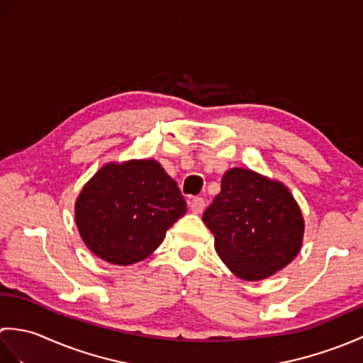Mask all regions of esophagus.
Segmentation results:
<instances>
[{"instance_id": "obj_1", "label": "esophagus", "mask_w": 363, "mask_h": 363, "mask_svg": "<svg viewBox=\"0 0 363 363\" xmlns=\"http://www.w3.org/2000/svg\"><path fill=\"white\" fill-rule=\"evenodd\" d=\"M189 204H190V211L194 212V213H203L204 207H206V201H204L203 198H199V196L191 198L190 201H189Z\"/></svg>"}]
</instances>
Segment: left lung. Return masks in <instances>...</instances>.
<instances>
[{"label":"left lung","instance_id":"obj_1","mask_svg":"<svg viewBox=\"0 0 363 363\" xmlns=\"http://www.w3.org/2000/svg\"><path fill=\"white\" fill-rule=\"evenodd\" d=\"M203 221L220 259L245 281L279 272L303 245V213L290 190L251 169L230 168L223 174L221 191Z\"/></svg>","mask_w":363,"mask_h":363}]
</instances>
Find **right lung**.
I'll return each mask as SVG.
<instances>
[{
	"label": "right lung",
	"mask_w": 363,
	"mask_h": 363,
	"mask_svg": "<svg viewBox=\"0 0 363 363\" xmlns=\"http://www.w3.org/2000/svg\"><path fill=\"white\" fill-rule=\"evenodd\" d=\"M186 212L177 184L154 159L106 164L84 186L74 204L84 243L113 265L148 257Z\"/></svg>",
	"instance_id": "right-lung-1"
}]
</instances>
